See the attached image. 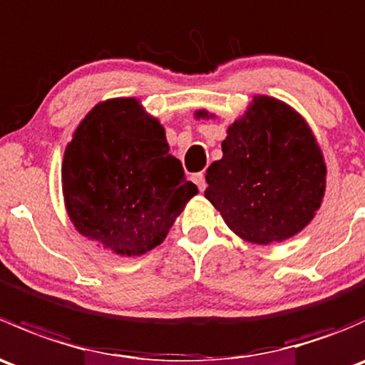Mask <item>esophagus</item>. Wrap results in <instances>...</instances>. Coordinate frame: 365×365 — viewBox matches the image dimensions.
<instances>
[{"label":"esophagus","instance_id":"obj_1","mask_svg":"<svg viewBox=\"0 0 365 365\" xmlns=\"http://www.w3.org/2000/svg\"><path fill=\"white\" fill-rule=\"evenodd\" d=\"M192 182L196 183L197 189H200L201 192H203L205 187H206V183H205V175H203V173H196V175H192Z\"/></svg>","mask_w":365,"mask_h":365}]
</instances>
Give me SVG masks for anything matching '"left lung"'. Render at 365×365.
I'll return each instance as SVG.
<instances>
[{
    "label": "left lung",
    "instance_id": "1",
    "mask_svg": "<svg viewBox=\"0 0 365 365\" xmlns=\"http://www.w3.org/2000/svg\"><path fill=\"white\" fill-rule=\"evenodd\" d=\"M194 116L215 118L206 109ZM205 197L238 238L257 245L289 240L323 203L327 164L305 118L289 104L254 95L227 127L222 159L206 169Z\"/></svg>",
    "mask_w": 365,
    "mask_h": 365
}]
</instances>
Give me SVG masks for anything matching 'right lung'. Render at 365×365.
Segmentation results:
<instances>
[{
	"label": "right lung",
	"instance_id": "obj_1",
	"mask_svg": "<svg viewBox=\"0 0 365 365\" xmlns=\"http://www.w3.org/2000/svg\"><path fill=\"white\" fill-rule=\"evenodd\" d=\"M63 203L79 235L118 256L164 242L197 194L139 98L102 101L81 120L61 162Z\"/></svg>",
	"mask_w": 365,
	"mask_h": 365
}]
</instances>
